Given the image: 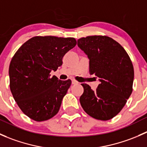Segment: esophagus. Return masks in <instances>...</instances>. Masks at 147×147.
Returning a JSON list of instances; mask_svg holds the SVG:
<instances>
[{
  "label": "esophagus",
  "instance_id": "esophagus-1",
  "mask_svg": "<svg viewBox=\"0 0 147 147\" xmlns=\"http://www.w3.org/2000/svg\"><path fill=\"white\" fill-rule=\"evenodd\" d=\"M78 82H77L76 80H72V84H78Z\"/></svg>",
  "mask_w": 147,
  "mask_h": 147
}]
</instances>
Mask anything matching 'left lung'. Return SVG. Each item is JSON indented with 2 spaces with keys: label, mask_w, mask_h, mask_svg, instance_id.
Returning <instances> with one entry per match:
<instances>
[{
  "label": "left lung",
  "mask_w": 147,
  "mask_h": 147,
  "mask_svg": "<svg viewBox=\"0 0 147 147\" xmlns=\"http://www.w3.org/2000/svg\"><path fill=\"white\" fill-rule=\"evenodd\" d=\"M78 45L90 60V74L99 78L100 82L95 91L82 84L81 106L94 119H112L122 109L132 92V63L122 46L109 37L82 38Z\"/></svg>",
  "instance_id": "1"
}]
</instances>
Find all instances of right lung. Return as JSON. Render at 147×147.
Masks as SVG:
<instances>
[{
    "label": "right lung",
    "instance_id": "1",
    "mask_svg": "<svg viewBox=\"0 0 147 147\" xmlns=\"http://www.w3.org/2000/svg\"><path fill=\"white\" fill-rule=\"evenodd\" d=\"M75 45L73 38L36 36L14 55L9 66L10 91L28 117L45 121L58 112L72 82L60 80L50 73L63 65V56Z\"/></svg>",
    "mask_w": 147,
    "mask_h": 147
}]
</instances>
